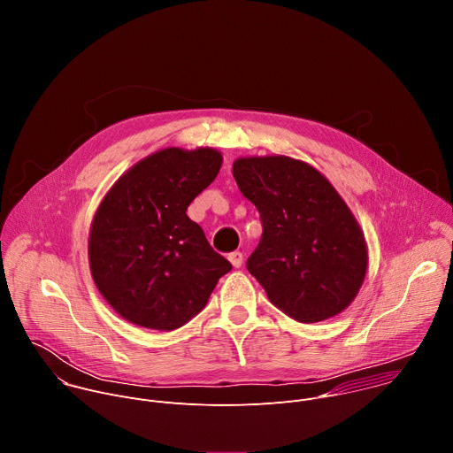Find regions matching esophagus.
<instances>
[{
	"instance_id": "obj_1",
	"label": "esophagus",
	"mask_w": 453,
	"mask_h": 453,
	"mask_svg": "<svg viewBox=\"0 0 453 453\" xmlns=\"http://www.w3.org/2000/svg\"><path fill=\"white\" fill-rule=\"evenodd\" d=\"M227 257H229V262H231V265H233L234 269L242 267V264H243V254H242L240 250H234V252H231Z\"/></svg>"
}]
</instances>
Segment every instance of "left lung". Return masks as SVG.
<instances>
[{"mask_svg": "<svg viewBox=\"0 0 453 453\" xmlns=\"http://www.w3.org/2000/svg\"><path fill=\"white\" fill-rule=\"evenodd\" d=\"M233 175L260 211L264 234L247 271L271 303L299 322L346 310L367 271L364 233L332 182L287 157H240Z\"/></svg>", "mask_w": 453, "mask_h": 453, "instance_id": "left-lung-1", "label": "left lung"}]
</instances>
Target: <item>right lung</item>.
Wrapping results in <instances>:
<instances>
[{"mask_svg": "<svg viewBox=\"0 0 453 453\" xmlns=\"http://www.w3.org/2000/svg\"><path fill=\"white\" fill-rule=\"evenodd\" d=\"M215 149H163L107 191L89 233L96 288L125 320L172 332L196 317L233 265L186 210L217 177Z\"/></svg>", "mask_w": 453, "mask_h": 453, "instance_id": "1", "label": "right lung"}]
</instances>
